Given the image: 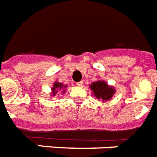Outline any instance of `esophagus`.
<instances>
[{
    "mask_svg": "<svg viewBox=\"0 0 157 157\" xmlns=\"http://www.w3.org/2000/svg\"><path fill=\"white\" fill-rule=\"evenodd\" d=\"M77 85L78 86H79V87H81V86H83V82H82V81H81V82H77Z\"/></svg>",
    "mask_w": 157,
    "mask_h": 157,
    "instance_id": "34e87169",
    "label": "esophagus"
}]
</instances>
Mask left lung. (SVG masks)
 I'll return each instance as SVG.
<instances>
[{
	"mask_svg": "<svg viewBox=\"0 0 157 157\" xmlns=\"http://www.w3.org/2000/svg\"><path fill=\"white\" fill-rule=\"evenodd\" d=\"M89 88L92 91L93 96L97 100H100L101 101H108L111 100L116 92V89L113 86H110L105 80L101 79L92 82L89 86Z\"/></svg>",
	"mask_w": 157,
	"mask_h": 157,
	"instance_id": "8db88e82",
	"label": "left lung"
}]
</instances>
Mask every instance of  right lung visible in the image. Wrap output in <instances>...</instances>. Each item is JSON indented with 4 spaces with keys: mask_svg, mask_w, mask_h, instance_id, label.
<instances>
[{
    "mask_svg": "<svg viewBox=\"0 0 157 157\" xmlns=\"http://www.w3.org/2000/svg\"><path fill=\"white\" fill-rule=\"evenodd\" d=\"M66 87H67V85L62 84L61 82H59L58 81H56V82L53 83L52 86L51 87V93H50V96H55L58 92L61 91V93L65 94L66 91Z\"/></svg>",
    "mask_w": 157,
    "mask_h": 157,
    "instance_id": "add662e5",
    "label": "right lung"
}]
</instances>
